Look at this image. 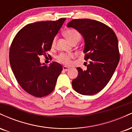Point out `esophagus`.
I'll return each mask as SVG.
<instances>
[{
    "instance_id": "obj_1",
    "label": "esophagus",
    "mask_w": 132,
    "mask_h": 132,
    "mask_svg": "<svg viewBox=\"0 0 132 132\" xmlns=\"http://www.w3.org/2000/svg\"><path fill=\"white\" fill-rule=\"evenodd\" d=\"M63 71H68L69 69V68H68V67H67V66H64L63 67Z\"/></svg>"
}]
</instances>
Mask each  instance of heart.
Listing matches in <instances>:
<instances>
[{"mask_svg": "<svg viewBox=\"0 0 132 132\" xmlns=\"http://www.w3.org/2000/svg\"><path fill=\"white\" fill-rule=\"evenodd\" d=\"M65 37L67 38V40L72 43L74 42H79L81 38V35L79 31L76 30L71 28L65 31L64 32ZM56 37H54L52 41V45L54 46L56 43ZM73 57V55L72 54H66V53H61L59 54L56 57L57 60L60 63H63V64L69 65L71 64V59Z\"/></svg>", "mask_w": 132, "mask_h": 132, "instance_id": "1", "label": "heart"}]
</instances>
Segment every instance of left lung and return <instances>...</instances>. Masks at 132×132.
<instances>
[{"label": "left lung", "instance_id": "obj_1", "mask_svg": "<svg viewBox=\"0 0 132 132\" xmlns=\"http://www.w3.org/2000/svg\"><path fill=\"white\" fill-rule=\"evenodd\" d=\"M67 27L82 36L84 60H90L86 70L77 68L78 76L72 80V87L80 94H95L109 82L119 62L117 38L110 27L94 20H72Z\"/></svg>", "mask_w": 132, "mask_h": 132}]
</instances>
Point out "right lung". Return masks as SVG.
Instances as JSON below:
<instances>
[{"label": "right lung", "instance_id": "obj_1", "mask_svg": "<svg viewBox=\"0 0 132 132\" xmlns=\"http://www.w3.org/2000/svg\"><path fill=\"white\" fill-rule=\"evenodd\" d=\"M65 20L28 24L13 39L9 53L12 70L20 86L33 96L42 97L50 94L63 70L57 62L49 66L42 64L39 56L50 50L52 41Z\"/></svg>", "mask_w": 132, "mask_h": 132}]
</instances>
